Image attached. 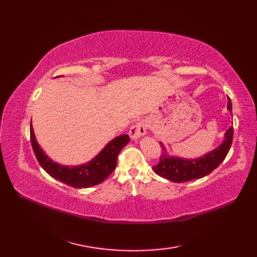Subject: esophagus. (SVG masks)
<instances>
[{
    "instance_id": "obj_1",
    "label": "esophagus",
    "mask_w": 257,
    "mask_h": 257,
    "mask_svg": "<svg viewBox=\"0 0 257 257\" xmlns=\"http://www.w3.org/2000/svg\"><path fill=\"white\" fill-rule=\"evenodd\" d=\"M146 131H147V123L144 121H139L130 128L128 134L132 139H138L139 137H142L146 134Z\"/></svg>"
}]
</instances>
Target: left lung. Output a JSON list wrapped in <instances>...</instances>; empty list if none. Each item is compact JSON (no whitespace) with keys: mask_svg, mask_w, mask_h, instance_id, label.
Segmentation results:
<instances>
[{"mask_svg":"<svg viewBox=\"0 0 257 257\" xmlns=\"http://www.w3.org/2000/svg\"><path fill=\"white\" fill-rule=\"evenodd\" d=\"M227 109L231 110V100L229 97ZM232 135H234V127L230 126L225 133L223 144L212 152L199 159L184 160L180 158H170L166 154H162L158 164L152 168L159 176L173 182H186L203 178L213 172L226 158L232 143Z\"/></svg>","mask_w":257,"mask_h":257,"instance_id":"8db88e82","label":"left lung"}]
</instances>
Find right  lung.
Here are the masks:
<instances>
[{"label":"right lung","instance_id":"1","mask_svg":"<svg viewBox=\"0 0 257 257\" xmlns=\"http://www.w3.org/2000/svg\"><path fill=\"white\" fill-rule=\"evenodd\" d=\"M30 138L35 157L41 166L46 170V173H48L52 178H56L61 182L79 189L90 188V186L103 182L115 169L118 154L130 142L128 135L115 137L108 143L97 157L91 162L80 166L68 167L61 166L52 162L44 153L36 142L32 125L30 127Z\"/></svg>","mask_w":257,"mask_h":257}]
</instances>
